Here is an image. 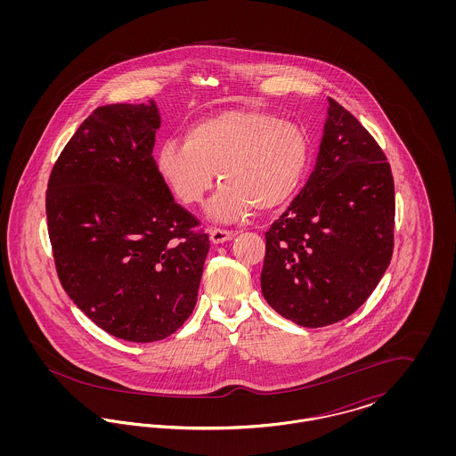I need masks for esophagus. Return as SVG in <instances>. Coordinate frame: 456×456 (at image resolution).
Wrapping results in <instances>:
<instances>
[{
	"label": "esophagus",
	"mask_w": 456,
	"mask_h": 456,
	"mask_svg": "<svg viewBox=\"0 0 456 456\" xmlns=\"http://www.w3.org/2000/svg\"><path fill=\"white\" fill-rule=\"evenodd\" d=\"M234 238V232L231 231H224V229H212L210 231V239L214 244H224V242H229Z\"/></svg>",
	"instance_id": "obj_1"
}]
</instances>
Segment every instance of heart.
I'll use <instances>...</instances> for the list:
<instances>
[{
    "mask_svg": "<svg viewBox=\"0 0 456 456\" xmlns=\"http://www.w3.org/2000/svg\"><path fill=\"white\" fill-rule=\"evenodd\" d=\"M157 173L181 203L196 207L224 184L207 208L220 224L285 205L309 166L307 136L277 116L229 109L191 125L184 140H167L155 159Z\"/></svg>",
    "mask_w": 456,
    "mask_h": 456,
    "instance_id": "heart-1",
    "label": "heart"
}]
</instances>
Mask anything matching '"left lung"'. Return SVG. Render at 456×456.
I'll return each mask as SVG.
<instances>
[{"instance_id": "obj_1", "label": "left lung", "mask_w": 456, "mask_h": 456, "mask_svg": "<svg viewBox=\"0 0 456 456\" xmlns=\"http://www.w3.org/2000/svg\"><path fill=\"white\" fill-rule=\"evenodd\" d=\"M393 224L385 153L347 109L328 99L314 169L265 234L263 297L304 328L346 320L390 265Z\"/></svg>"}]
</instances>
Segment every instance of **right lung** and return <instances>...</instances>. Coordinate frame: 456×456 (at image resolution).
<instances>
[{
	"label": "right lung",
	"mask_w": 456,
	"mask_h": 456,
	"mask_svg": "<svg viewBox=\"0 0 456 456\" xmlns=\"http://www.w3.org/2000/svg\"><path fill=\"white\" fill-rule=\"evenodd\" d=\"M160 121L153 99L95 109L66 143L45 193L66 294L99 328L134 344L162 340L190 318L210 249L157 173Z\"/></svg>",
	"instance_id": "add662e5"
}]
</instances>
